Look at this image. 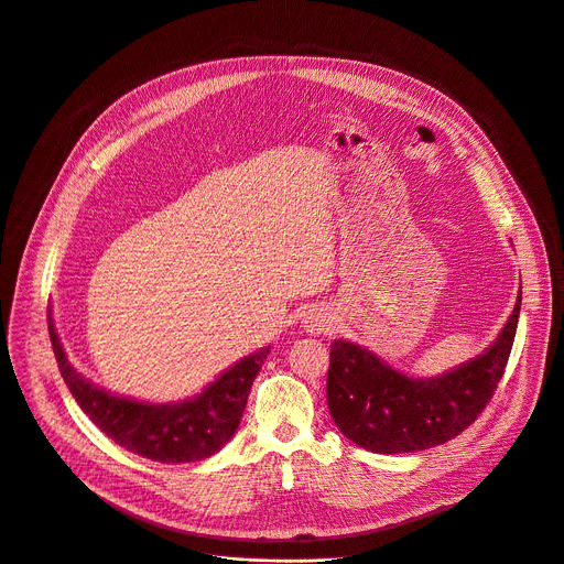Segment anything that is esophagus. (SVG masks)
I'll return each mask as SVG.
<instances>
[{"instance_id":"obj_1","label":"esophagus","mask_w":564,"mask_h":564,"mask_svg":"<svg viewBox=\"0 0 564 564\" xmlns=\"http://www.w3.org/2000/svg\"><path fill=\"white\" fill-rule=\"evenodd\" d=\"M303 328L313 335H326L333 330V319L324 313H311L303 319Z\"/></svg>"}]
</instances>
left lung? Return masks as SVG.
Wrapping results in <instances>:
<instances>
[{
    "label": "left lung",
    "mask_w": 564,
    "mask_h": 564,
    "mask_svg": "<svg viewBox=\"0 0 564 564\" xmlns=\"http://www.w3.org/2000/svg\"><path fill=\"white\" fill-rule=\"evenodd\" d=\"M522 290L499 337L436 378H409L352 341L330 344L328 409L339 432L369 452L430 449L470 427L492 398L513 348Z\"/></svg>",
    "instance_id": "obj_1"
}]
</instances>
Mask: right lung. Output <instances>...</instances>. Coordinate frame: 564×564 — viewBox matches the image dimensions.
Here are the masks:
<instances>
[{
	"instance_id": "1",
	"label": "right lung",
	"mask_w": 564,
	"mask_h": 564,
	"mask_svg": "<svg viewBox=\"0 0 564 564\" xmlns=\"http://www.w3.org/2000/svg\"><path fill=\"white\" fill-rule=\"evenodd\" d=\"M48 337L58 369L89 421L117 445L160 464H191L216 454L240 425L253 378L259 376L270 346L256 350L202 393L182 402H139L112 395L85 380L67 360L48 313Z\"/></svg>"
}]
</instances>
